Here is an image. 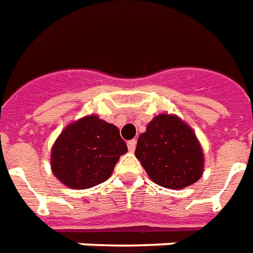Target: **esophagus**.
<instances>
[{
  "label": "esophagus",
  "mask_w": 253,
  "mask_h": 253,
  "mask_svg": "<svg viewBox=\"0 0 253 253\" xmlns=\"http://www.w3.org/2000/svg\"><path fill=\"white\" fill-rule=\"evenodd\" d=\"M136 143H137V141H136L135 139H133V140H129V141H128V150H129L130 152H133V151H135V148H136Z\"/></svg>",
  "instance_id": "esophagus-1"
}]
</instances>
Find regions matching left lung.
<instances>
[{"label": "left lung", "instance_id": "8db88e82", "mask_svg": "<svg viewBox=\"0 0 253 253\" xmlns=\"http://www.w3.org/2000/svg\"><path fill=\"white\" fill-rule=\"evenodd\" d=\"M148 177L168 189H182L202 177L204 157L192 128L174 114H159L139 136L135 151Z\"/></svg>", "mask_w": 253, "mask_h": 253}]
</instances>
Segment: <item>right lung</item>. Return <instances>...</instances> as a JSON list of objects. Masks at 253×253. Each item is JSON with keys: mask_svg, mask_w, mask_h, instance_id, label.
I'll list each match as a JSON object with an SVG mask.
<instances>
[{"mask_svg": "<svg viewBox=\"0 0 253 253\" xmlns=\"http://www.w3.org/2000/svg\"><path fill=\"white\" fill-rule=\"evenodd\" d=\"M126 151L117 126L91 114L69 124L57 137L51 171L66 187L87 189L105 182Z\"/></svg>", "mask_w": 253, "mask_h": 253, "instance_id": "add662e5", "label": "right lung"}]
</instances>
